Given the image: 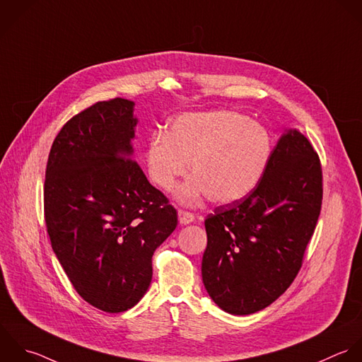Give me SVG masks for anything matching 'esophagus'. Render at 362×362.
Segmentation results:
<instances>
[{"instance_id":"34e87169","label":"esophagus","mask_w":362,"mask_h":362,"mask_svg":"<svg viewBox=\"0 0 362 362\" xmlns=\"http://www.w3.org/2000/svg\"><path fill=\"white\" fill-rule=\"evenodd\" d=\"M177 216H179V223L180 224H190V223L194 221V216L192 213H189V211L179 210Z\"/></svg>"}]
</instances>
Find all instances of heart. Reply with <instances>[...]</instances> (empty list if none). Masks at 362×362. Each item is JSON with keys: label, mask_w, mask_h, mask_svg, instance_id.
<instances>
[{"label": "heart", "mask_w": 362, "mask_h": 362, "mask_svg": "<svg viewBox=\"0 0 362 362\" xmlns=\"http://www.w3.org/2000/svg\"><path fill=\"white\" fill-rule=\"evenodd\" d=\"M272 153V138L259 122L230 111L189 112L177 117L168 131L149 141L146 165L152 182L172 190L190 170L180 190L185 204L204 196L214 204H230L247 197L262 180Z\"/></svg>", "instance_id": "obj_1"}]
</instances>
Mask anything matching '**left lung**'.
I'll list each match as a JSON object with an SVG mask.
<instances>
[{
  "instance_id": "obj_1",
  "label": "left lung",
  "mask_w": 362,
  "mask_h": 362,
  "mask_svg": "<svg viewBox=\"0 0 362 362\" xmlns=\"http://www.w3.org/2000/svg\"><path fill=\"white\" fill-rule=\"evenodd\" d=\"M323 200V172L310 141L286 131L259 185L244 199L216 207L204 226L206 291L231 315L274 303L299 274Z\"/></svg>"
}]
</instances>
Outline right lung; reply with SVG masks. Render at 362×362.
Returning <instances> with one entry per match:
<instances>
[{
  "label": "right lung",
  "instance_id": "obj_1",
  "mask_svg": "<svg viewBox=\"0 0 362 362\" xmlns=\"http://www.w3.org/2000/svg\"><path fill=\"white\" fill-rule=\"evenodd\" d=\"M125 98L98 101L56 135L46 165L47 234L76 292L91 306L134 308L152 281V255L177 226L176 209L131 158L136 118Z\"/></svg>",
  "mask_w": 362,
  "mask_h": 362
}]
</instances>
